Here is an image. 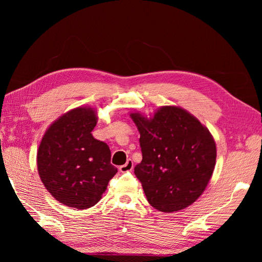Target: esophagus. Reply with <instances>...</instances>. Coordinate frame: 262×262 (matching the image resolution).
I'll return each mask as SVG.
<instances>
[{
	"label": "esophagus",
	"instance_id": "1",
	"mask_svg": "<svg viewBox=\"0 0 262 262\" xmlns=\"http://www.w3.org/2000/svg\"><path fill=\"white\" fill-rule=\"evenodd\" d=\"M120 171L121 172H129V171H132L133 169V162L131 160H128L126 161V163L122 166H120Z\"/></svg>",
	"mask_w": 262,
	"mask_h": 262
}]
</instances>
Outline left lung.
<instances>
[{"label":"left lung","mask_w":262,"mask_h":262,"mask_svg":"<svg viewBox=\"0 0 262 262\" xmlns=\"http://www.w3.org/2000/svg\"><path fill=\"white\" fill-rule=\"evenodd\" d=\"M140 132L142 162L134 167L148 203L177 212L191 205L207 188L216 161L210 131L187 110L161 107L153 117L130 115Z\"/></svg>","instance_id":"8db88e82"}]
</instances>
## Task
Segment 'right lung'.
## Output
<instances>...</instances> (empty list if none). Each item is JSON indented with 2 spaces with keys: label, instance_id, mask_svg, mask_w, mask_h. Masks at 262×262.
<instances>
[{
  "label": "right lung",
  "instance_id": "right-lung-1",
  "mask_svg": "<svg viewBox=\"0 0 262 262\" xmlns=\"http://www.w3.org/2000/svg\"><path fill=\"white\" fill-rule=\"evenodd\" d=\"M96 123L93 108L77 107L55 120L39 145V177L54 199L67 207H94L118 171L110 164L109 146L93 137Z\"/></svg>",
  "mask_w": 262,
  "mask_h": 262
}]
</instances>
